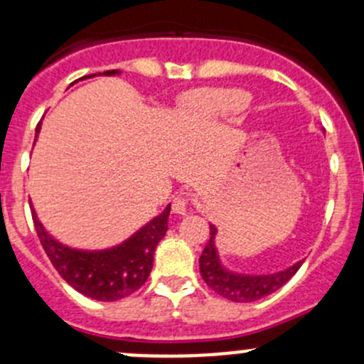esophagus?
<instances>
[{
	"instance_id": "obj_1",
	"label": "esophagus",
	"mask_w": 364,
	"mask_h": 364,
	"mask_svg": "<svg viewBox=\"0 0 364 364\" xmlns=\"http://www.w3.org/2000/svg\"><path fill=\"white\" fill-rule=\"evenodd\" d=\"M190 203H192L190 196H185V193L176 196L174 200H172V213H176V215H186Z\"/></svg>"
}]
</instances>
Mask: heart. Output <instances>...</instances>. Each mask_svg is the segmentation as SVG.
<instances>
[{"instance_id": "1", "label": "heart", "mask_w": 364, "mask_h": 364, "mask_svg": "<svg viewBox=\"0 0 364 364\" xmlns=\"http://www.w3.org/2000/svg\"><path fill=\"white\" fill-rule=\"evenodd\" d=\"M248 102L250 97L240 87H205L186 98L185 111L199 121H215L240 114Z\"/></svg>"}]
</instances>
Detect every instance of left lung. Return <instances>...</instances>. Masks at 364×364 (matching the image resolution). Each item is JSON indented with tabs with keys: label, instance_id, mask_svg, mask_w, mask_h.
<instances>
[{
	"label": "left lung",
	"instance_id": "1",
	"mask_svg": "<svg viewBox=\"0 0 364 364\" xmlns=\"http://www.w3.org/2000/svg\"><path fill=\"white\" fill-rule=\"evenodd\" d=\"M215 236L216 227L209 223V241L199 259L200 274H203V280L208 284L209 289H213L216 294L225 297V299L234 301V303H252V301L273 294L294 277L303 264V260H299L294 266L273 274L230 273L220 262L218 252L215 247Z\"/></svg>",
	"mask_w": 364,
	"mask_h": 364
}]
</instances>
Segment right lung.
I'll return each instance as SVG.
<instances>
[{
    "label": "right lung",
    "mask_w": 364,
    "mask_h": 364,
    "mask_svg": "<svg viewBox=\"0 0 364 364\" xmlns=\"http://www.w3.org/2000/svg\"><path fill=\"white\" fill-rule=\"evenodd\" d=\"M119 73L117 70H107L104 75ZM40 123L36 124V135ZM35 135V137H36ZM171 205L161 215L155 216L149 223L127 241L109 250L84 252L73 250L54 240L33 211L36 234L43 250L68 285L77 292L97 301H117L134 294L144 285L153 267V253L156 245L167 232V220Z\"/></svg>",
    "instance_id": "add662e5"
}]
</instances>
